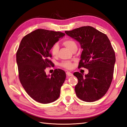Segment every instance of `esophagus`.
Listing matches in <instances>:
<instances>
[{"instance_id":"1","label":"esophagus","mask_w":127,"mask_h":127,"mask_svg":"<svg viewBox=\"0 0 127 127\" xmlns=\"http://www.w3.org/2000/svg\"><path fill=\"white\" fill-rule=\"evenodd\" d=\"M66 75L68 76H72V73H71V72H69V71H67V72H66Z\"/></svg>"}]
</instances>
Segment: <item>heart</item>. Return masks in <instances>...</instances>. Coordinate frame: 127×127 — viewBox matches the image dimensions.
<instances>
[{"mask_svg": "<svg viewBox=\"0 0 127 127\" xmlns=\"http://www.w3.org/2000/svg\"><path fill=\"white\" fill-rule=\"evenodd\" d=\"M63 44L72 52L77 50V45L76 42L73 40L68 39L65 40L63 42ZM59 47L58 44H55L51 49V53L53 56L56 57L58 54ZM60 66L64 68L69 69L72 67V64L69 61H64L60 64Z\"/></svg>", "mask_w": 127, "mask_h": 127, "instance_id": "1", "label": "heart"}]
</instances>
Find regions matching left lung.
I'll list each match as a JSON object with an SVG mask.
<instances>
[{"label": "left lung", "instance_id": "obj_1", "mask_svg": "<svg viewBox=\"0 0 127 127\" xmlns=\"http://www.w3.org/2000/svg\"><path fill=\"white\" fill-rule=\"evenodd\" d=\"M65 33L83 49L78 68L88 69L84 76L79 72L74 73L78 79L75 87L77 96L85 102L97 101L106 94L113 79L116 56L109 38L90 26Z\"/></svg>", "mask_w": 127, "mask_h": 127}]
</instances>
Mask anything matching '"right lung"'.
<instances>
[{
    "mask_svg": "<svg viewBox=\"0 0 127 127\" xmlns=\"http://www.w3.org/2000/svg\"><path fill=\"white\" fill-rule=\"evenodd\" d=\"M64 35L37 29L25 35L19 46L16 53L19 79L26 93L37 102L50 103L59 97L66 73L57 69L50 76L45 70L53 64L50 60L52 46Z\"/></svg>",
    "mask_w": 127,
    "mask_h": 127,
    "instance_id": "obj_1",
    "label": "right lung"
}]
</instances>
